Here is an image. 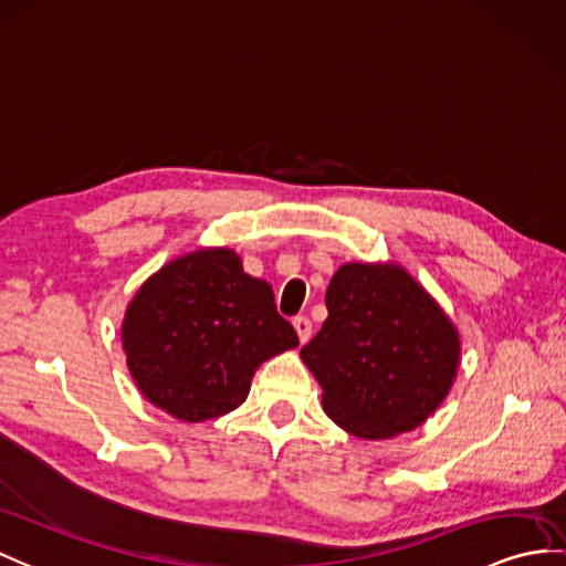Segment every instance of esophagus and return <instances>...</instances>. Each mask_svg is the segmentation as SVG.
I'll list each match as a JSON object with an SVG mask.
<instances>
[{"mask_svg": "<svg viewBox=\"0 0 566 566\" xmlns=\"http://www.w3.org/2000/svg\"><path fill=\"white\" fill-rule=\"evenodd\" d=\"M293 326H295V331H297L300 343H307V340L312 338V322L307 319V316H295Z\"/></svg>", "mask_w": 566, "mask_h": 566, "instance_id": "obj_1", "label": "esophagus"}]
</instances>
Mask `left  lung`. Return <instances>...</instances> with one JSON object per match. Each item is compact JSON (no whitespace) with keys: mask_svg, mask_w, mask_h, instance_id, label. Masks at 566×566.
<instances>
[{"mask_svg":"<svg viewBox=\"0 0 566 566\" xmlns=\"http://www.w3.org/2000/svg\"><path fill=\"white\" fill-rule=\"evenodd\" d=\"M328 316L302 363L326 416L360 439L416 430L444 401L461 360L459 331L396 264H343L326 291Z\"/></svg>","mask_w":566,"mask_h":566,"instance_id":"8db88e82","label":"left lung"}]
</instances>
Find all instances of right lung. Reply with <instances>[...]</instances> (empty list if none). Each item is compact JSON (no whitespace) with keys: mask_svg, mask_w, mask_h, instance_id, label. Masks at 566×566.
I'll list each match as a JSON object with an SVG mask.
<instances>
[{"mask_svg":"<svg viewBox=\"0 0 566 566\" xmlns=\"http://www.w3.org/2000/svg\"><path fill=\"white\" fill-rule=\"evenodd\" d=\"M266 281L242 259L209 247L165 264L139 287L122 322V348L136 387L185 422L235 410L254 371L297 346Z\"/></svg>","mask_w":566,"mask_h":566,"instance_id":"1","label":"right lung"}]
</instances>
